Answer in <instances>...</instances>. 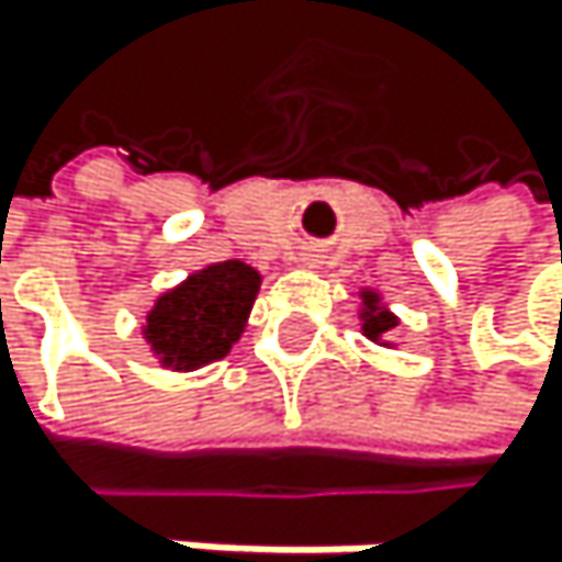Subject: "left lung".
I'll return each instance as SVG.
<instances>
[{"label":"left lung","instance_id":"left-lung-1","mask_svg":"<svg viewBox=\"0 0 562 562\" xmlns=\"http://www.w3.org/2000/svg\"><path fill=\"white\" fill-rule=\"evenodd\" d=\"M363 303H367V310H363V337L378 340V337H384L387 330H394V323H397V319L378 303L374 293H363Z\"/></svg>","mask_w":562,"mask_h":562}]
</instances>
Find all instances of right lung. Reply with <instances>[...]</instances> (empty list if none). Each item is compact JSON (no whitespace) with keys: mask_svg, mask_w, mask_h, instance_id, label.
<instances>
[{"mask_svg":"<svg viewBox=\"0 0 562 562\" xmlns=\"http://www.w3.org/2000/svg\"><path fill=\"white\" fill-rule=\"evenodd\" d=\"M259 293V272L239 259L215 262L188 283L165 293L147 313V344L161 353V363L191 371L218 360L239 340L252 300Z\"/></svg>","mask_w":562,"mask_h":562,"instance_id":"right-lung-1","label":"right lung"}]
</instances>
